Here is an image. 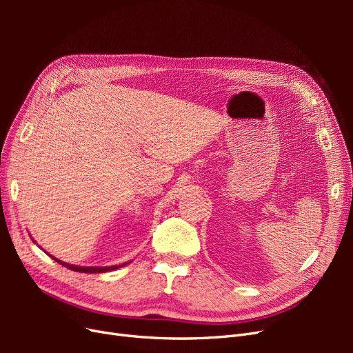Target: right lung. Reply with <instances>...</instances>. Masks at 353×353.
Segmentation results:
<instances>
[{
    "label": "right lung",
    "mask_w": 353,
    "mask_h": 353,
    "mask_svg": "<svg viewBox=\"0 0 353 353\" xmlns=\"http://www.w3.org/2000/svg\"><path fill=\"white\" fill-rule=\"evenodd\" d=\"M32 241L35 243V240L32 239ZM51 256V254H50ZM52 258V256H51ZM56 262H59L60 265L66 266V268L72 270V271H77V272H85V274H101V272H109V271H113V270H119L122 268V266H125L126 263H131V262H125V263H121V265H112V266H79V265H70V263H66L63 262L60 259H56L52 258Z\"/></svg>",
    "instance_id": "1"
}]
</instances>
